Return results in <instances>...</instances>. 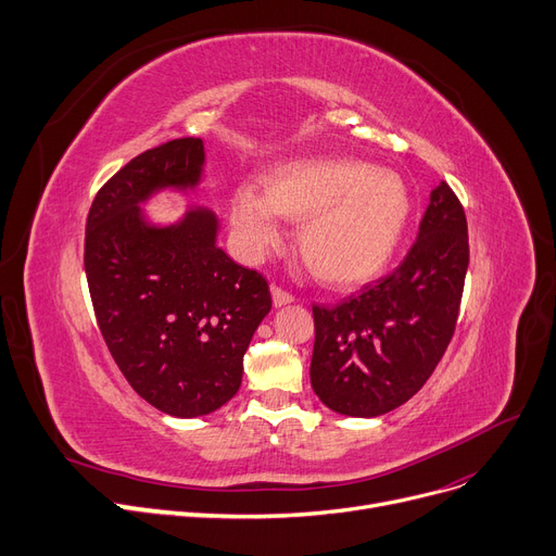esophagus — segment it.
Masks as SVG:
<instances>
[{"instance_id":"1","label":"esophagus","mask_w":556,"mask_h":556,"mask_svg":"<svg viewBox=\"0 0 556 556\" xmlns=\"http://www.w3.org/2000/svg\"><path fill=\"white\" fill-rule=\"evenodd\" d=\"M290 302H294L292 292L283 290L281 286H273V304H275V306H286V304H290Z\"/></svg>"}]
</instances>
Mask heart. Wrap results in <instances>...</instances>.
Instances as JSON below:
<instances>
[{
  "mask_svg": "<svg viewBox=\"0 0 556 556\" xmlns=\"http://www.w3.org/2000/svg\"><path fill=\"white\" fill-rule=\"evenodd\" d=\"M264 193L243 185L232 224L243 248L262 254L281 241L279 216L302 220L300 252L328 286L355 288L376 279L393 258L412 216L402 176L355 159H302L277 165Z\"/></svg>",
  "mask_w": 556,
  "mask_h": 556,
  "instance_id": "1",
  "label": "heart"
}]
</instances>
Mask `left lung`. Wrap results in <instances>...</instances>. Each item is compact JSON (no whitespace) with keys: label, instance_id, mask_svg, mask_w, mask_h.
<instances>
[{"label":"left lung","instance_id":"obj_1","mask_svg":"<svg viewBox=\"0 0 556 556\" xmlns=\"http://www.w3.org/2000/svg\"><path fill=\"white\" fill-rule=\"evenodd\" d=\"M467 266L465 210L440 182L418 239L391 275L338 306H313L311 384L328 409L376 418L425 387L454 338Z\"/></svg>","mask_w":556,"mask_h":556}]
</instances>
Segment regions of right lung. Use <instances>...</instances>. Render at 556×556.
<instances>
[{
	"label": "right lung",
	"mask_w": 556,
	"mask_h": 556,
	"mask_svg": "<svg viewBox=\"0 0 556 556\" xmlns=\"http://www.w3.org/2000/svg\"><path fill=\"white\" fill-rule=\"evenodd\" d=\"M203 161L201 138L138 154L98 190L85 232L104 344L131 389L176 418L207 416L235 397L248 344L273 306L268 281L216 245L210 210L154 228L138 207L156 190L197 188Z\"/></svg>",
	"instance_id": "add662e5"
}]
</instances>
